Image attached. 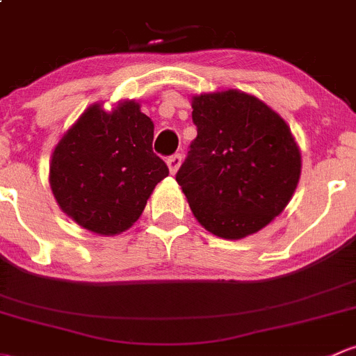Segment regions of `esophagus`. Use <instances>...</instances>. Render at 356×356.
Returning <instances> with one entry per match:
<instances>
[{
  "instance_id": "1",
  "label": "esophagus",
  "mask_w": 356,
  "mask_h": 356,
  "mask_svg": "<svg viewBox=\"0 0 356 356\" xmlns=\"http://www.w3.org/2000/svg\"><path fill=\"white\" fill-rule=\"evenodd\" d=\"M181 161H183V156L181 154H173V156L168 157V168H170L171 173H177V171L179 170V166H181Z\"/></svg>"
}]
</instances>
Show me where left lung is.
Listing matches in <instances>:
<instances>
[{
  "label": "left lung",
  "mask_w": 356,
  "mask_h": 356,
  "mask_svg": "<svg viewBox=\"0 0 356 356\" xmlns=\"http://www.w3.org/2000/svg\"><path fill=\"white\" fill-rule=\"evenodd\" d=\"M197 137L177 173L197 221L216 236L257 233L295 193L302 157L289 127L240 90L192 99Z\"/></svg>",
  "instance_id": "obj_1"
}]
</instances>
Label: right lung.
<instances>
[{
  "label": "right lung",
  "instance_id": "obj_1",
  "mask_svg": "<svg viewBox=\"0 0 356 356\" xmlns=\"http://www.w3.org/2000/svg\"><path fill=\"white\" fill-rule=\"evenodd\" d=\"M152 138L154 123L137 102H122L111 113L90 106L51 159V190L61 211L97 234L130 228L154 186L170 175Z\"/></svg>",
  "mask_w": 356,
  "mask_h": 356
}]
</instances>
